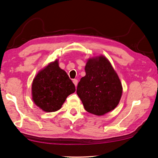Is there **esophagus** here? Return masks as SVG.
<instances>
[{"label": "esophagus", "mask_w": 158, "mask_h": 158, "mask_svg": "<svg viewBox=\"0 0 158 158\" xmlns=\"http://www.w3.org/2000/svg\"><path fill=\"white\" fill-rule=\"evenodd\" d=\"M73 83H74V84L75 85V86H77V84H78V80L77 79H73Z\"/></svg>", "instance_id": "1"}]
</instances>
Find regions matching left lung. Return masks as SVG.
Instances as JSON below:
<instances>
[{"mask_svg": "<svg viewBox=\"0 0 158 158\" xmlns=\"http://www.w3.org/2000/svg\"><path fill=\"white\" fill-rule=\"evenodd\" d=\"M85 71L77 93L85 111L102 116L113 110L121 100L123 88L110 62L104 56L91 58L87 61Z\"/></svg>", "mask_w": 158, "mask_h": 158, "instance_id": "obj_1", "label": "left lung"}]
</instances>
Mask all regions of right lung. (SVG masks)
<instances>
[{
    "instance_id": "right-lung-1",
    "label": "right lung",
    "mask_w": 158,
    "mask_h": 158,
    "mask_svg": "<svg viewBox=\"0 0 158 158\" xmlns=\"http://www.w3.org/2000/svg\"><path fill=\"white\" fill-rule=\"evenodd\" d=\"M75 90L74 84L59 68L57 60L40 71L32 84L33 100L46 112L60 109L67 97Z\"/></svg>"
}]
</instances>
